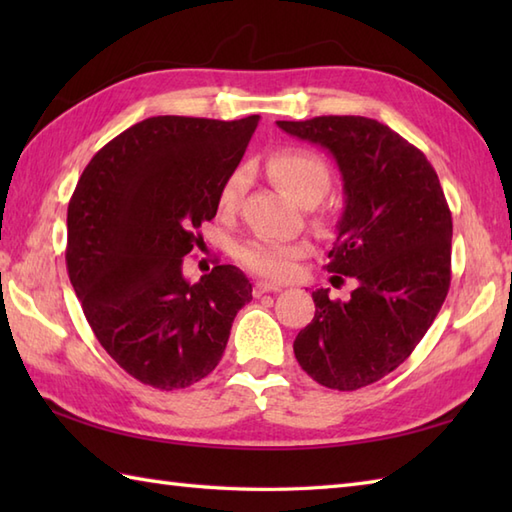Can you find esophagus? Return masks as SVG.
Instances as JSON below:
<instances>
[{
  "label": "esophagus",
  "instance_id": "1",
  "mask_svg": "<svg viewBox=\"0 0 512 512\" xmlns=\"http://www.w3.org/2000/svg\"><path fill=\"white\" fill-rule=\"evenodd\" d=\"M279 284H270V281H257L255 284V295H264V292H279Z\"/></svg>",
  "mask_w": 512,
  "mask_h": 512
}]
</instances>
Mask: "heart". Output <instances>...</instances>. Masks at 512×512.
Wrapping results in <instances>:
<instances>
[{"label":"heart","instance_id":"obj_1","mask_svg":"<svg viewBox=\"0 0 512 512\" xmlns=\"http://www.w3.org/2000/svg\"><path fill=\"white\" fill-rule=\"evenodd\" d=\"M270 176L275 178L281 189L288 191L292 198L303 206H314L330 189V171L325 162L306 149L279 151L268 162ZM248 187V171L244 167L235 169L220 189V209L231 213L237 209L239 200ZM306 255L303 244H277L270 239H250L239 248V259L259 275L284 279L292 275L295 262Z\"/></svg>","mask_w":512,"mask_h":512}]
</instances>
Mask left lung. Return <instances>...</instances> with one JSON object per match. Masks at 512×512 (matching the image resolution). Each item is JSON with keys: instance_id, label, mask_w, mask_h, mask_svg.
Returning <instances> with one entry per match:
<instances>
[{"instance_id": "1", "label": "left lung", "mask_w": 512, "mask_h": 512, "mask_svg": "<svg viewBox=\"0 0 512 512\" xmlns=\"http://www.w3.org/2000/svg\"><path fill=\"white\" fill-rule=\"evenodd\" d=\"M277 125L330 151L339 167L345 206L325 268L358 281L347 301H332L328 288L314 290V319L292 347L319 385L361 389L405 363L447 299L449 204L422 151L374 118Z\"/></svg>"}]
</instances>
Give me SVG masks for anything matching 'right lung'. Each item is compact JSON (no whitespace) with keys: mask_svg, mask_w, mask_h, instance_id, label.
<instances>
[{"mask_svg":"<svg viewBox=\"0 0 512 512\" xmlns=\"http://www.w3.org/2000/svg\"><path fill=\"white\" fill-rule=\"evenodd\" d=\"M257 123L145 118L110 140L76 184L65 248L72 288L105 352L140 383L171 391L209 376L253 299L231 264L198 284L182 264Z\"/></svg>","mask_w":512,"mask_h":512,"instance_id":"right-lung-1","label":"right lung"}]
</instances>
